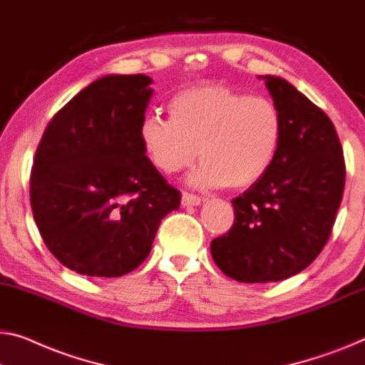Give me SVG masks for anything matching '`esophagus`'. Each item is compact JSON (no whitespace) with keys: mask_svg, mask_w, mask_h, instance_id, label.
I'll use <instances>...</instances> for the list:
<instances>
[{"mask_svg":"<svg viewBox=\"0 0 365 365\" xmlns=\"http://www.w3.org/2000/svg\"><path fill=\"white\" fill-rule=\"evenodd\" d=\"M203 198L198 197V195H193V193H188V192H183L182 195V205L183 206H198Z\"/></svg>","mask_w":365,"mask_h":365,"instance_id":"1","label":"esophagus"}]
</instances>
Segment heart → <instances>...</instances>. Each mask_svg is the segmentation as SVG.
Masks as SVG:
<instances>
[{
  "label": "heart",
  "instance_id": "1",
  "mask_svg": "<svg viewBox=\"0 0 365 365\" xmlns=\"http://www.w3.org/2000/svg\"><path fill=\"white\" fill-rule=\"evenodd\" d=\"M168 113L140 123V143L152 165L172 175L203 157L190 182L246 188L274 165L284 139V116L265 96L208 83L178 91Z\"/></svg>",
  "mask_w": 365,
  "mask_h": 365
}]
</instances>
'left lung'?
<instances>
[{
	"mask_svg": "<svg viewBox=\"0 0 365 365\" xmlns=\"http://www.w3.org/2000/svg\"><path fill=\"white\" fill-rule=\"evenodd\" d=\"M284 116L274 165L232 200L235 225L211 241L215 264L246 284L279 282L323 251L342 200L346 164L334 124L295 86L264 77Z\"/></svg>",
	"mask_w": 365,
	"mask_h": 365,
	"instance_id": "8db88e82",
	"label": "left lung"
}]
</instances>
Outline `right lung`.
<instances>
[{"label":"right lung","instance_id":"obj_1","mask_svg":"<svg viewBox=\"0 0 365 365\" xmlns=\"http://www.w3.org/2000/svg\"><path fill=\"white\" fill-rule=\"evenodd\" d=\"M148 75H108L47 124L31 170L32 215L48 251L88 277H121L148 257L180 192L152 165L140 123Z\"/></svg>","mask_w":365,"mask_h":365}]
</instances>
